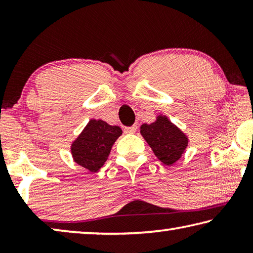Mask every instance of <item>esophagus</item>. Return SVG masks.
Here are the masks:
<instances>
[{
    "label": "esophagus",
    "mask_w": 253,
    "mask_h": 253,
    "mask_svg": "<svg viewBox=\"0 0 253 253\" xmlns=\"http://www.w3.org/2000/svg\"><path fill=\"white\" fill-rule=\"evenodd\" d=\"M136 130H137L136 125H132L130 127H125V132H127V134H134V132H136Z\"/></svg>",
    "instance_id": "34e87169"
}]
</instances>
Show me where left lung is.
<instances>
[{"label":"left lung","mask_w":253,"mask_h":253,"mask_svg":"<svg viewBox=\"0 0 253 253\" xmlns=\"http://www.w3.org/2000/svg\"><path fill=\"white\" fill-rule=\"evenodd\" d=\"M140 134L152 147L158 160L166 165H172L184 153L187 138L166 117H158L155 123L140 127Z\"/></svg>","instance_id":"1"}]
</instances>
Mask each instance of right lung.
<instances>
[{"label":"right lung","instance_id":"obj_1","mask_svg":"<svg viewBox=\"0 0 253 253\" xmlns=\"http://www.w3.org/2000/svg\"><path fill=\"white\" fill-rule=\"evenodd\" d=\"M121 135L119 127L92 119L72 144L75 162L90 172H97L108 160L110 149Z\"/></svg>","mask_w":253,"mask_h":253}]
</instances>
